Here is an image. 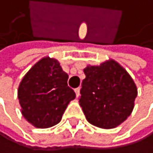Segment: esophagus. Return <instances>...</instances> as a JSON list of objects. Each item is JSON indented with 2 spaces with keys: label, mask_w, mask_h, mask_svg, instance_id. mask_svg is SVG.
I'll return each instance as SVG.
<instances>
[{
  "label": "esophagus",
  "mask_w": 153,
  "mask_h": 153,
  "mask_svg": "<svg viewBox=\"0 0 153 153\" xmlns=\"http://www.w3.org/2000/svg\"><path fill=\"white\" fill-rule=\"evenodd\" d=\"M74 92H76V97H79V92H80V88H79V87H77V88L74 89Z\"/></svg>",
  "instance_id": "obj_1"
}]
</instances>
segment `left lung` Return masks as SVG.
<instances>
[{
  "label": "left lung",
  "instance_id": "1",
  "mask_svg": "<svg viewBox=\"0 0 153 153\" xmlns=\"http://www.w3.org/2000/svg\"><path fill=\"white\" fill-rule=\"evenodd\" d=\"M80 89L79 105L93 126L113 129L131 115L137 95L136 83L116 61L87 66Z\"/></svg>",
  "mask_w": 153,
  "mask_h": 153
}]
</instances>
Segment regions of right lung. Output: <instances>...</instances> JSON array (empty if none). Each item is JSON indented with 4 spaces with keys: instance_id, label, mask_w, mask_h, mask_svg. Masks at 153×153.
Returning a JSON list of instances; mask_svg holds the SVG:
<instances>
[{
    "instance_id": "add662e5",
    "label": "right lung",
    "mask_w": 153,
    "mask_h": 153,
    "mask_svg": "<svg viewBox=\"0 0 153 153\" xmlns=\"http://www.w3.org/2000/svg\"><path fill=\"white\" fill-rule=\"evenodd\" d=\"M68 76L56 59L45 57L23 76L17 90L21 114L31 125L50 128L62 120L74 91L68 86Z\"/></svg>"
}]
</instances>
